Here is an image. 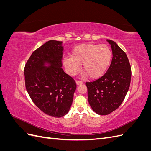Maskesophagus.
<instances>
[{"instance_id": "esophagus-1", "label": "esophagus", "mask_w": 151, "mask_h": 151, "mask_svg": "<svg viewBox=\"0 0 151 151\" xmlns=\"http://www.w3.org/2000/svg\"><path fill=\"white\" fill-rule=\"evenodd\" d=\"M76 84L77 85H80V84H83V82L81 81H76Z\"/></svg>"}]
</instances>
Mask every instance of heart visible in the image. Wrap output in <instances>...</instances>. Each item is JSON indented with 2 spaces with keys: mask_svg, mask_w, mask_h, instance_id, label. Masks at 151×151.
<instances>
[{
  "mask_svg": "<svg viewBox=\"0 0 151 151\" xmlns=\"http://www.w3.org/2000/svg\"><path fill=\"white\" fill-rule=\"evenodd\" d=\"M111 57V50L108 45L81 44L72 50L70 57L63 59V64L71 76L77 74L83 64L84 74L88 78L97 79L106 71Z\"/></svg>",
  "mask_w": 151,
  "mask_h": 151,
  "instance_id": "b5f03b06",
  "label": "heart"
}]
</instances>
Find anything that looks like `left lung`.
<instances>
[{
  "instance_id": "obj_1",
  "label": "left lung",
  "mask_w": 151,
  "mask_h": 151,
  "mask_svg": "<svg viewBox=\"0 0 151 151\" xmlns=\"http://www.w3.org/2000/svg\"><path fill=\"white\" fill-rule=\"evenodd\" d=\"M113 58L105 74L92 82H86L88 101L93 110L106 115L119 107L129 91L131 81V66L125 52L111 40Z\"/></svg>"
}]
</instances>
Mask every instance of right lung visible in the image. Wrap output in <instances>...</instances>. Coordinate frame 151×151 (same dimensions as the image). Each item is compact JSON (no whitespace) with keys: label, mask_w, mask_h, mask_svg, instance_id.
Returning a JSON list of instances; mask_svg holds the SVG:
<instances>
[{"label":"right lung","mask_w":151,"mask_h":151,"mask_svg":"<svg viewBox=\"0 0 151 151\" xmlns=\"http://www.w3.org/2000/svg\"><path fill=\"white\" fill-rule=\"evenodd\" d=\"M62 42L50 40L36 49L24 68L25 86L31 99L47 115L60 118L72 105L77 88L74 79L62 68ZM45 62L51 66L45 68Z\"/></svg>","instance_id":"right-lung-1"}]
</instances>
